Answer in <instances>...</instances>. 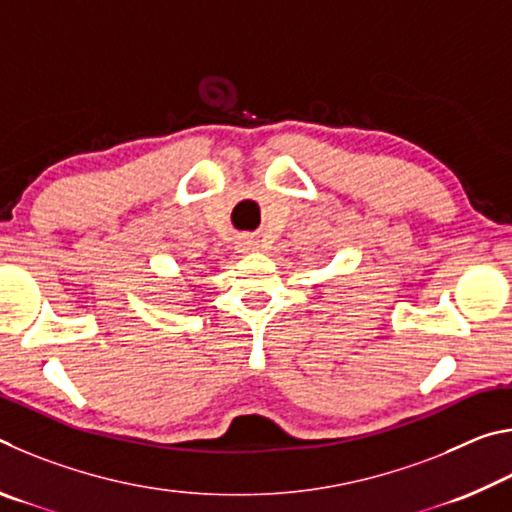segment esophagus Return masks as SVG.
<instances>
[{"label":"esophagus","mask_w":512,"mask_h":512,"mask_svg":"<svg viewBox=\"0 0 512 512\" xmlns=\"http://www.w3.org/2000/svg\"><path fill=\"white\" fill-rule=\"evenodd\" d=\"M241 250H244V253H248V250H255L257 248V241L253 239V237H241Z\"/></svg>","instance_id":"esophagus-1"}]
</instances>
